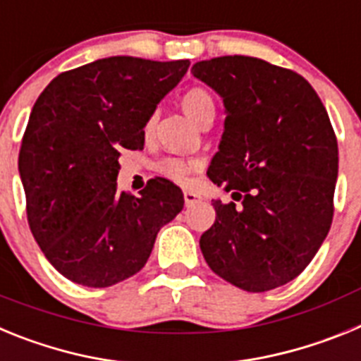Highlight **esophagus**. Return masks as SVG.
<instances>
[{
	"label": "esophagus",
	"mask_w": 361,
	"mask_h": 361,
	"mask_svg": "<svg viewBox=\"0 0 361 361\" xmlns=\"http://www.w3.org/2000/svg\"><path fill=\"white\" fill-rule=\"evenodd\" d=\"M184 202H186V206L190 208L193 204L200 202V195H197L193 191H184Z\"/></svg>",
	"instance_id": "esophagus-1"
}]
</instances>
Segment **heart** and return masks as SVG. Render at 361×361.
<instances>
[{
  "mask_svg": "<svg viewBox=\"0 0 361 361\" xmlns=\"http://www.w3.org/2000/svg\"><path fill=\"white\" fill-rule=\"evenodd\" d=\"M180 106H183L184 114L195 124H199L206 117H215V103H213L212 94L204 88H199V86L184 92L183 97H180ZM195 162L170 157L159 162L157 170L168 178L177 180V183H186L191 171L195 170Z\"/></svg>",
  "mask_w": 361,
  "mask_h": 361,
  "instance_id": "b5f03b06",
  "label": "heart"
}]
</instances>
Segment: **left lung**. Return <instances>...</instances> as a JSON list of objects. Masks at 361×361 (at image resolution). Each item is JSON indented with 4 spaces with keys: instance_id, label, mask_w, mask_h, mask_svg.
I'll return each instance as SVG.
<instances>
[{
    "instance_id": "obj_1",
    "label": "left lung",
    "mask_w": 361,
    "mask_h": 361,
    "mask_svg": "<svg viewBox=\"0 0 361 361\" xmlns=\"http://www.w3.org/2000/svg\"><path fill=\"white\" fill-rule=\"evenodd\" d=\"M191 72L226 108L208 177L242 200H213L200 250L244 291L280 288L307 267L333 222L338 142L327 110L300 73L257 57H215Z\"/></svg>"
}]
</instances>
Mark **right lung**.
<instances>
[{"label": "right lung", "instance_id": "add662e5", "mask_svg": "<svg viewBox=\"0 0 361 361\" xmlns=\"http://www.w3.org/2000/svg\"><path fill=\"white\" fill-rule=\"evenodd\" d=\"M190 61L116 56L59 73L32 108L19 149L30 231L63 276L110 288L145 267L184 197L168 178L117 188L119 149H142L153 111Z\"/></svg>", "mask_w": 361, "mask_h": 361}]
</instances>
